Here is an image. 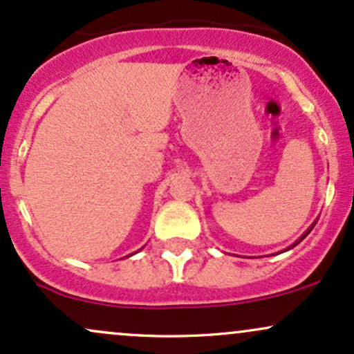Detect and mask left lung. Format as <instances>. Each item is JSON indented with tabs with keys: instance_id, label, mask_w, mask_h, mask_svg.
Returning <instances> with one entry per match:
<instances>
[{
	"instance_id": "8db88e82",
	"label": "left lung",
	"mask_w": 354,
	"mask_h": 354,
	"mask_svg": "<svg viewBox=\"0 0 354 354\" xmlns=\"http://www.w3.org/2000/svg\"><path fill=\"white\" fill-rule=\"evenodd\" d=\"M316 221H318V219H316ZM316 221H315V223H313V225H311V226H310V228H308V230H306V231H304V233H303V234H301V236H299V238H298V239H296V241H295V243H293V245H291V246H290V248H288V250H291V248H295V246H296V245H299V243H301V241H303V239H304V238H306V236H308V234H310V233H311V230H313V228H315V225H316ZM288 250H286V251H288Z\"/></svg>"
}]
</instances>
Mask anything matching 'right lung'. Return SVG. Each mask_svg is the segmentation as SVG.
Instances as JSON below:
<instances>
[{"label": "right lung", "mask_w": 354, "mask_h": 354, "mask_svg": "<svg viewBox=\"0 0 354 354\" xmlns=\"http://www.w3.org/2000/svg\"><path fill=\"white\" fill-rule=\"evenodd\" d=\"M136 253H138V251H136ZM133 254H135V253H131V254H129V256H133ZM126 258H128V256H126Z\"/></svg>", "instance_id": "add662e5"}]
</instances>
